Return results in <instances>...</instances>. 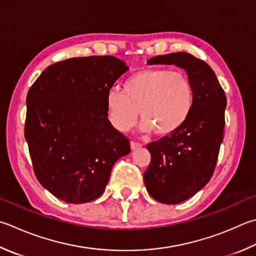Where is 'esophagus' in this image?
Masks as SVG:
<instances>
[{
  "label": "esophagus",
  "mask_w": 256,
  "mask_h": 256,
  "mask_svg": "<svg viewBox=\"0 0 256 256\" xmlns=\"http://www.w3.org/2000/svg\"><path fill=\"white\" fill-rule=\"evenodd\" d=\"M142 146V144L140 142H134V140L130 142V147H132V150H134V149L140 148Z\"/></svg>",
  "instance_id": "34e87169"
}]
</instances>
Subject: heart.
Segmentation results:
<instances>
[{"label":"heart","instance_id":"1","mask_svg":"<svg viewBox=\"0 0 256 256\" xmlns=\"http://www.w3.org/2000/svg\"><path fill=\"white\" fill-rule=\"evenodd\" d=\"M194 90L188 76L180 70L147 68L124 81L122 91L112 89L106 99L109 119L120 132L137 122L138 112L144 132L168 136L180 130L190 118Z\"/></svg>","mask_w":256,"mask_h":256}]
</instances>
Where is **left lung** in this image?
I'll return each mask as SVG.
<instances>
[{"mask_svg":"<svg viewBox=\"0 0 256 256\" xmlns=\"http://www.w3.org/2000/svg\"><path fill=\"white\" fill-rule=\"evenodd\" d=\"M147 64L182 68L194 90V104L184 126L147 144L152 160L144 182L149 195L164 204H180L213 176L224 136L226 96L210 66L190 53L157 56Z\"/></svg>","mask_w":256,"mask_h":256,"instance_id":"left-lung-1","label":"left lung"}]
</instances>
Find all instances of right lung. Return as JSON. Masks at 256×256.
Wrapping results in <instances>:
<instances>
[{"label": "right lung", "instance_id": "1", "mask_svg": "<svg viewBox=\"0 0 256 256\" xmlns=\"http://www.w3.org/2000/svg\"><path fill=\"white\" fill-rule=\"evenodd\" d=\"M128 70L112 56L71 58L42 72L28 89L24 136L33 170L52 195L71 204L98 198L129 139L108 119L106 99Z\"/></svg>", "mask_w": 256, "mask_h": 256}]
</instances>
